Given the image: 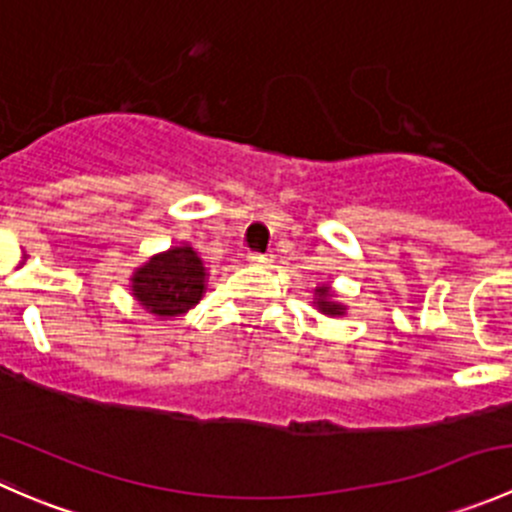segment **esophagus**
<instances>
[{
    "label": "esophagus",
    "instance_id": "obj_1",
    "mask_svg": "<svg viewBox=\"0 0 512 512\" xmlns=\"http://www.w3.org/2000/svg\"><path fill=\"white\" fill-rule=\"evenodd\" d=\"M247 260H250L252 265H267V262H270V255H260V252H250V255H247Z\"/></svg>",
    "mask_w": 512,
    "mask_h": 512
}]
</instances>
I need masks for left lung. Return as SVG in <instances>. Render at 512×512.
Segmentation results:
<instances>
[{"label":"left lung","mask_w":512,"mask_h":512,"mask_svg":"<svg viewBox=\"0 0 512 512\" xmlns=\"http://www.w3.org/2000/svg\"><path fill=\"white\" fill-rule=\"evenodd\" d=\"M314 307L322 314H327V317H342V314L347 312V307L334 299V292L329 285H319L314 289Z\"/></svg>","instance_id":"obj_1"}]
</instances>
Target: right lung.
<instances>
[{
	"mask_svg": "<svg viewBox=\"0 0 512 512\" xmlns=\"http://www.w3.org/2000/svg\"><path fill=\"white\" fill-rule=\"evenodd\" d=\"M205 262L190 245L170 247L143 262L131 277V292L146 312L160 319L180 317L203 299Z\"/></svg>",
	"mask_w": 512,
	"mask_h": 512,
	"instance_id": "add662e5",
	"label": "right lung"
}]
</instances>
